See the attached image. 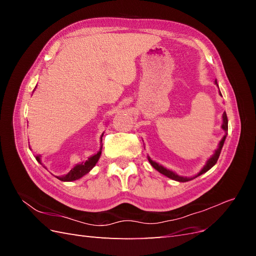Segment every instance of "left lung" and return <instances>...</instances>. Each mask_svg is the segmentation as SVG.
I'll return each instance as SVG.
<instances>
[{
    "label": "left lung",
    "instance_id": "8db88e82",
    "mask_svg": "<svg viewBox=\"0 0 256 256\" xmlns=\"http://www.w3.org/2000/svg\"><path fill=\"white\" fill-rule=\"evenodd\" d=\"M216 84L218 85V83H216ZM218 88H219V86H218ZM219 94L221 95V92H220V90H219ZM221 96H222V95H221ZM222 120H223V122H222V129H223L224 131H226V132H228V116H226V112H224V113H223V115H222ZM226 136H224L222 138V140H221V141H220V143H219L218 148H216V150H214V152L212 156L207 160L206 164L203 166V168L200 170V171L196 176H193V177H184V176L177 175V174H176V173H174L173 171H170V170L166 168L164 166H160L159 164H157V162L152 161L150 157H147V158H148L150 164L152 166V168H156L159 173L164 174V175H166V177L171 178V180H176V182H189V180H192L193 178H196V177H198V176H200V175H202V174L206 173V172L208 171V170H210V168H212L216 164V161H218V159H219V156H220V152H221V150H222V147H223L224 141H226Z\"/></svg>",
    "mask_w": 256,
    "mask_h": 256
}]
</instances>
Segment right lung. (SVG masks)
Masks as SVG:
<instances>
[{"instance_id":"1","label":"right lung","mask_w":256,"mask_h":256,"mask_svg":"<svg viewBox=\"0 0 256 256\" xmlns=\"http://www.w3.org/2000/svg\"><path fill=\"white\" fill-rule=\"evenodd\" d=\"M102 136H104V134H102V138H102V140H100V150H99V152L96 154L90 157L85 162H82V164H79L74 166L66 175H64V176H56L58 180H60L62 182H72V180H79V178L83 177L85 174H88L90 171V170L96 166V164H97L99 158H100V154H102ZM36 160L42 164L40 156H36Z\"/></svg>"}]
</instances>
